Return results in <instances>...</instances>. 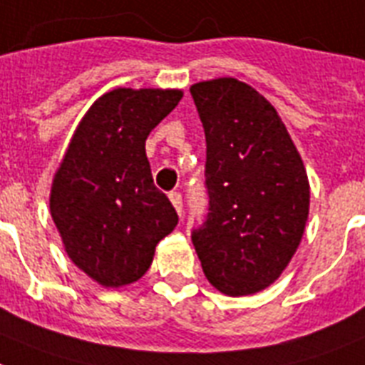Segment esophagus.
<instances>
[{
  "instance_id": "34e87169",
  "label": "esophagus",
  "mask_w": 365,
  "mask_h": 365,
  "mask_svg": "<svg viewBox=\"0 0 365 365\" xmlns=\"http://www.w3.org/2000/svg\"><path fill=\"white\" fill-rule=\"evenodd\" d=\"M168 198H170V202H173V206L176 208V212L182 215L183 212V200H182V195L178 191H173L170 195H168Z\"/></svg>"
}]
</instances>
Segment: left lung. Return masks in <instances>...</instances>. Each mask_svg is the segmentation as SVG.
Returning <instances> with one entry per match:
<instances>
[{"label": "left lung", "mask_w": 365, "mask_h": 365, "mask_svg": "<svg viewBox=\"0 0 365 365\" xmlns=\"http://www.w3.org/2000/svg\"><path fill=\"white\" fill-rule=\"evenodd\" d=\"M206 135L208 215L191 240L223 294L272 285L296 253L309 213V182L279 114L236 78L191 86Z\"/></svg>", "instance_id": "left-lung-1"}]
</instances>
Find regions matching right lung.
Here are the masks:
<instances>
[{
	"mask_svg": "<svg viewBox=\"0 0 365 365\" xmlns=\"http://www.w3.org/2000/svg\"><path fill=\"white\" fill-rule=\"evenodd\" d=\"M180 90L118 88L76 127L52 182L50 213L69 259L103 287L146 274L178 213L153 185L146 138L182 99Z\"/></svg>",
	"mask_w": 365,
	"mask_h": 365,
	"instance_id": "1",
	"label": "right lung"
}]
</instances>
